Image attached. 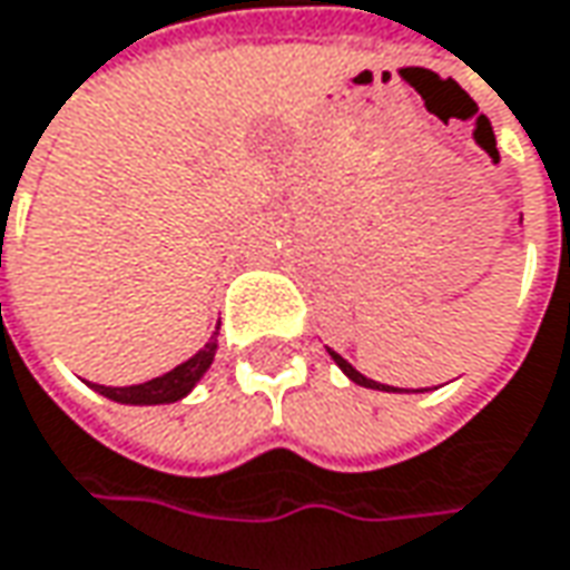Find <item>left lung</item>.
Returning a JSON list of instances; mask_svg holds the SVG:
<instances>
[{"label":"left lung","mask_w":570,"mask_h":570,"mask_svg":"<svg viewBox=\"0 0 570 570\" xmlns=\"http://www.w3.org/2000/svg\"><path fill=\"white\" fill-rule=\"evenodd\" d=\"M330 355H333V362L340 364L342 371H345V377H348V381L362 383V386H371V390H396V386H386V383H377V381H367V377H364L362 371H355V367H352V364H348V362H345V358H342L340 352H333V348H330Z\"/></svg>","instance_id":"left-lung-1"}]
</instances>
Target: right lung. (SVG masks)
Returning <instances> with one entry per match:
<instances>
[{
  "label": "right lung",
  "mask_w": 570,
  "mask_h": 570,
  "mask_svg": "<svg viewBox=\"0 0 570 570\" xmlns=\"http://www.w3.org/2000/svg\"><path fill=\"white\" fill-rule=\"evenodd\" d=\"M222 326V323H218ZM218 326L212 333V340L189 358V362L177 364L174 371H167L161 377L155 381L136 383V386H104V383H91L98 390L100 396L114 400V403H129V405H158V403H177L184 400L189 390L196 386V381L203 377L208 371V364L215 358L218 352Z\"/></svg>",
  "instance_id": "add662e5"
}]
</instances>
